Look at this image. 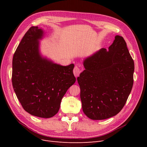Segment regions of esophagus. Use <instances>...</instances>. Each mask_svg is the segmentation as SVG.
<instances>
[{"label":"esophagus","mask_w":147,"mask_h":147,"mask_svg":"<svg viewBox=\"0 0 147 147\" xmlns=\"http://www.w3.org/2000/svg\"><path fill=\"white\" fill-rule=\"evenodd\" d=\"M81 70L80 69L78 66H75L74 69V74L76 77H78L80 74Z\"/></svg>","instance_id":"esophagus-1"}]
</instances>
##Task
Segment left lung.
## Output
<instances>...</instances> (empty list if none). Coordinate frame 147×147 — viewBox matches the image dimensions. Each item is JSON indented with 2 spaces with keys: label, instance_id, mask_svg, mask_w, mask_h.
Segmentation results:
<instances>
[{
  "label": "left lung",
  "instance_id": "left-lung-1",
  "mask_svg": "<svg viewBox=\"0 0 147 147\" xmlns=\"http://www.w3.org/2000/svg\"><path fill=\"white\" fill-rule=\"evenodd\" d=\"M77 77L82 109L93 120L117 115L132 90L134 63L123 37L116 35L109 50L101 48L83 61Z\"/></svg>",
  "mask_w": 147,
  "mask_h": 147
}]
</instances>
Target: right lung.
<instances>
[{"mask_svg": "<svg viewBox=\"0 0 147 147\" xmlns=\"http://www.w3.org/2000/svg\"><path fill=\"white\" fill-rule=\"evenodd\" d=\"M43 35V30L37 26L25 34L13 55L11 80L24 110L48 118L58 112L62 99L76 78L74 64L63 66L40 55L38 40Z\"/></svg>", "mask_w": 147, "mask_h": 147, "instance_id": "1", "label": "right lung"}]
</instances>
